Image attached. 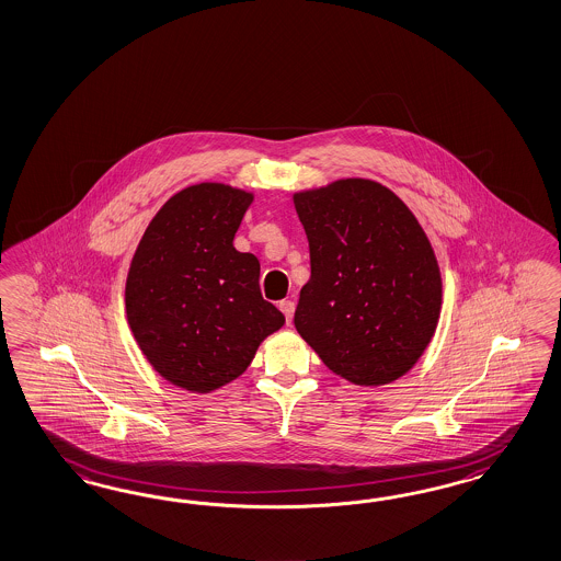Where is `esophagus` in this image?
<instances>
[{"label":"esophagus","mask_w":561,"mask_h":561,"mask_svg":"<svg viewBox=\"0 0 561 561\" xmlns=\"http://www.w3.org/2000/svg\"><path fill=\"white\" fill-rule=\"evenodd\" d=\"M278 307H280V311L285 313L287 323H290V320H293V313H295V301H293V299H285V301H280V304H278Z\"/></svg>","instance_id":"esophagus-1"}]
</instances>
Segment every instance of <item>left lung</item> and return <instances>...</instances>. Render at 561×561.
Segmentation results:
<instances>
[{
	"label": "left lung",
	"mask_w": 561,
	"mask_h": 561,
	"mask_svg": "<svg viewBox=\"0 0 561 561\" xmlns=\"http://www.w3.org/2000/svg\"><path fill=\"white\" fill-rule=\"evenodd\" d=\"M311 276L295 328L323 365L356 385H385L433 340L443 285L431 241L396 194L348 178L295 194Z\"/></svg>",
	"instance_id": "obj_1"
}]
</instances>
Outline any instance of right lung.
<instances>
[{
    "label": "right lung",
    "mask_w": 561,
    "mask_h": 561,
    "mask_svg": "<svg viewBox=\"0 0 561 561\" xmlns=\"http://www.w3.org/2000/svg\"><path fill=\"white\" fill-rule=\"evenodd\" d=\"M252 194L196 184L145 229L128 268L127 318L163 379L208 393L250 367L285 316L260 293V262L233 248Z\"/></svg>",
    "instance_id": "obj_1"
}]
</instances>
